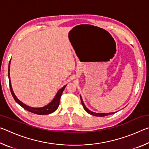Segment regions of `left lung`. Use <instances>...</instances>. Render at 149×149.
Returning a JSON list of instances; mask_svg holds the SVG:
<instances>
[{
    "mask_svg": "<svg viewBox=\"0 0 149 149\" xmlns=\"http://www.w3.org/2000/svg\"><path fill=\"white\" fill-rule=\"evenodd\" d=\"M80 98H81V104H82V105H83V107H84L85 110L86 111V112H87V113H89V114H91V115L95 116L104 117V116H108V115L113 114H114V113H115V112H110V113H95V112H92V111L89 110L86 107H85V105L84 104V101H83L82 98H81V95H80Z\"/></svg>",
    "mask_w": 149,
    "mask_h": 149,
    "instance_id": "1",
    "label": "left lung"
}]
</instances>
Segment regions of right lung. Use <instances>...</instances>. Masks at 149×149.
Segmentation results:
<instances>
[{
	"mask_svg": "<svg viewBox=\"0 0 149 149\" xmlns=\"http://www.w3.org/2000/svg\"><path fill=\"white\" fill-rule=\"evenodd\" d=\"M10 60L9 65H8V79H9L10 89V91H11L12 97H13L15 101H16L17 104L21 106L22 108H24V109L29 111V112L34 113V114H38V115H47V114H51V113L54 112V111L57 109L60 104V97H61V95L66 85H64V87H62L60 90H58V93H56V95H55L53 100H52V101L47 105L41 108H33L31 107H29V106L25 104L24 103L20 101V100L16 97V96L15 95L13 90H12L11 81H10Z\"/></svg>",
	"mask_w": 149,
	"mask_h": 149,
	"instance_id": "right-lung-1",
	"label": "right lung"
}]
</instances>
